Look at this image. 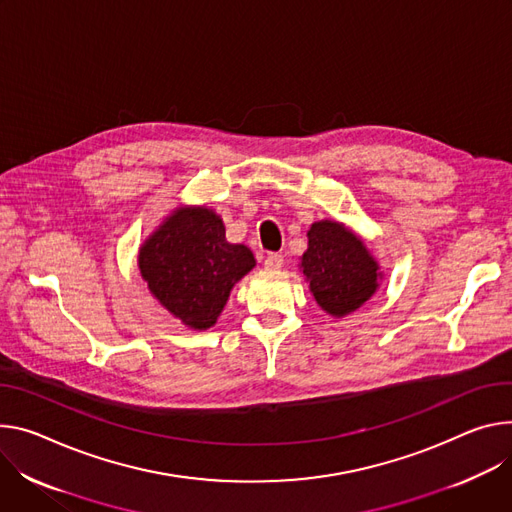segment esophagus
Wrapping results in <instances>:
<instances>
[{
  "instance_id": "1",
  "label": "esophagus",
  "mask_w": 512,
  "mask_h": 512,
  "mask_svg": "<svg viewBox=\"0 0 512 512\" xmlns=\"http://www.w3.org/2000/svg\"><path fill=\"white\" fill-rule=\"evenodd\" d=\"M263 265H265V269H269V271H275V269H280V267L284 265V257H282L280 253H269V255L265 257Z\"/></svg>"
}]
</instances>
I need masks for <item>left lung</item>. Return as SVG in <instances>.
I'll return each mask as SVG.
<instances>
[{
	"instance_id": "1",
	"label": "left lung",
	"mask_w": 512,
	"mask_h": 512,
	"mask_svg": "<svg viewBox=\"0 0 512 512\" xmlns=\"http://www.w3.org/2000/svg\"><path fill=\"white\" fill-rule=\"evenodd\" d=\"M302 273L318 306L333 316L357 310L378 288V263L349 228L320 220L308 230Z\"/></svg>"
}]
</instances>
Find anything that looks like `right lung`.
I'll use <instances>...</instances> for the list:
<instances>
[{"label":"right lung","mask_w":512,"mask_h":512,"mask_svg":"<svg viewBox=\"0 0 512 512\" xmlns=\"http://www.w3.org/2000/svg\"><path fill=\"white\" fill-rule=\"evenodd\" d=\"M138 267L153 296L183 324L202 331L216 322L255 257L249 247L226 241L212 210L179 208L141 247Z\"/></svg>","instance_id":"right-lung-1"}]
</instances>
